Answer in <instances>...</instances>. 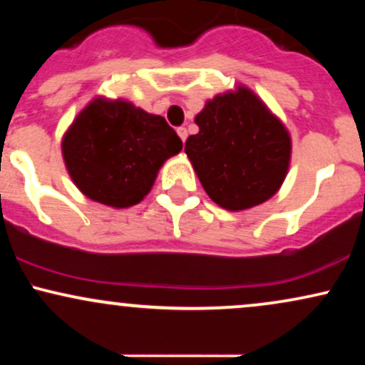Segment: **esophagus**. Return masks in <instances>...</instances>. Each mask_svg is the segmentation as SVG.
Masks as SVG:
<instances>
[{"label": "esophagus", "instance_id": "34e87169", "mask_svg": "<svg viewBox=\"0 0 365 365\" xmlns=\"http://www.w3.org/2000/svg\"><path fill=\"white\" fill-rule=\"evenodd\" d=\"M177 133H178V137H180V139H182L183 142L187 140L188 132H187V128H185V127H180V128H177Z\"/></svg>", "mask_w": 365, "mask_h": 365}]
</instances>
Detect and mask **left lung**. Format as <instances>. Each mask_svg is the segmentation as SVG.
<instances>
[{"label":"left lung","instance_id":"left-lung-1","mask_svg":"<svg viewBox=\"0 0 365 365\" xmlns=\"http://www.w3.org/2000/svg\"><path fill=\"white\" fill-rule=\"evenodd\" d=\"M199 133L185 153L206 194L228 211L266 202L288 173L292 139L282 120L252 91L217 94L195 116Z\"/></svg>","mask_w":365,"mask_h":365}]
</instances>
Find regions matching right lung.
Returning <instances> with one entry per match:
<instances>
[{
    "label": "right lung",
    "mask_w": 365,
    "mask_h": 365,
    "mask_svg": "<svg viewBox=\"0 0 365 365\" xmlns=\"http://www.w3.org/2000/svg\"><path fill=\"white\" fill-rule=\"evenodd\" d=\"M182 140L166 120L123 99L96 98L61 140L68 175L89 199L116 209L139 204Z\"/></svg>",
    "instance_id": "right-lung-1"
}]
</instances>
